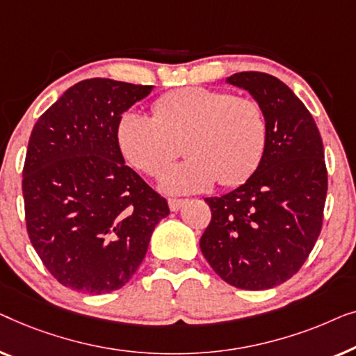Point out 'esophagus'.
<instances>
[{
	"label": "esophagus",
	"instance_id": "34e87169",
	"mask_svg": "<svg viewBox=\"0 0 356 356\" xmlns=\"http://www.w3.org/2000/svg\"><path fill=\"white\" fill-rule=\"evenodd\" d=\"M184 203H185V200H176V198L168 200V204H169V208H171V211H179V209L184 207Z\"/></svg>",
	"mask_w": 356,
	"mask_h": 356
}]
</instances>
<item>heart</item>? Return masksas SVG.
<instances>
[{
    "label": "heart",
    "mask_w": 356,
    "mask_h": 356,
    "mask_svg": "<svg viewBox=\"0 0 356 356\" xmlns=\"http://www.w3.org/2000/svg\"><path fill=\"white\" fill-rule=\"evenodd\" d=\"M154 116L127 111L118 124L122 156L148 176H158L184 143L188 159L168 169L159 185L182 195L216 182L234 187L252 176L266 145V118L250 98L202 87L171 92L154 102Z\"/></svg>",
    "instance_id": "b5f03b06"
}]
</instances>
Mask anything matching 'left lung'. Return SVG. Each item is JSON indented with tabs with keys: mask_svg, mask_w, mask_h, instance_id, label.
Returning a JSON list of instances; mask_svg holds the SVG:
<instances>
[{
	"mask_svg": "<svg viewBox=\"0 0 356 356\" xmlns=\"http://www.w3.org/2000/svg\"><path fill=\"white\" fill-rule=\"evenodd\" d=\"M247 90L266 118V145L242 185L204 198L211 222L200 248L216 274L243 290L290 279L316 243L323 226L327 171L316 122L292 90L264 72L226 79Z\"/></svg>",
	"mask_w": 356,
	"mask_h": 356,
	"instance_id": "8db88e82",
	"label": "left lung"
}]
</instances>
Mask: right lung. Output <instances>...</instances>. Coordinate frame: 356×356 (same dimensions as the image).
<instances>
[{"label":"right lung","instance_id":"obj_1","mask_svg":"<svg viewBox=\"0 0 356 356\" xmlns=\"http://www.w3.org/2000/svg\"><path fill=\"white\" fill-rule=\"evenodd\" d=\"M153 85L87 79L38 118L22 171L29 238L51 276L76 292L126 285L168 202L126 166L116 132Z\"/></svg>","mask_w":356,"mask_h":356}]
</instances>
